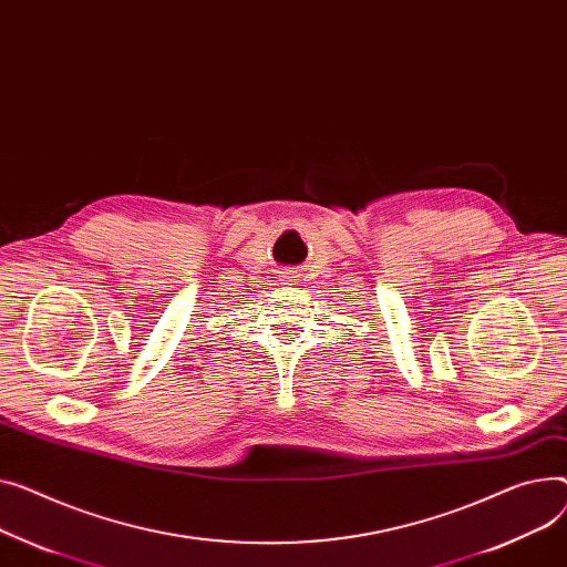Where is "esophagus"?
I'll return each instance as SVG.
<instances>
[{
	"mask_svg": "<svg viewBox=\"0 0 567 567\" xmlns=\"http://www.w3.org/2000/svg\"><path fill=\"white\" fill-rule=\"evenodd\" d=\"M296 271H282L280 274V285H296Z\"/></svg>",
	"mask_w": 567,
	"mask_h": 567,
	"instance_id": "obj_1",
	"label": "esophagus"
}]
</instances>
